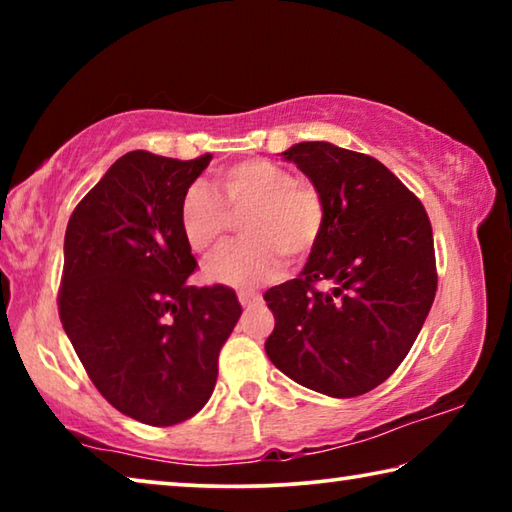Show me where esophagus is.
I'll return each mask as SVG.
<instances>
[{
	"label": "esophagus",
	"mask_w": 512,
	"mask_h": 512,
	"mask_svg": "<svg viewBox=\"0 0 512 512\" xmlns=\"http://www.w3.org/2000/svg\"><path fill=\"white\" fill-rule=\"evenodd\" d=\"M259 300H262V296H259V293H255V291H239L241 307H253V305H257Z\"/></svg>",
	"instance_id": "34e87169"
}]
</instances>
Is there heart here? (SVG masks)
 <instances>
[{
    "mask_svg": "<svg viewBox=\"0 0 512 512\" xmlns=\"http://www.w3.org/2000/svg\"><path fill=\"white\" fill-rule=\"evenodd\" d=\"M246 239L216 253L205 264L210 284L253 289L282 271V255L291 262L309 257L325 230V201L316 187L296 183L289 169L271 160H244L214 176V194L192 185L180 198L178 223L189 248L210 253L241 216Z\"/></svg>",
    "mask_w": 512,
    "mask_h": 512,
    "instance_id": "heart-1",
    "label": "heart"
}]
</instances>
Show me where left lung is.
Returning a JSON list of instances; mask_svg holds the SVG:
<instances>
[{"instance_id": "1", "label": "left lung", "mask_w": 512, "mask_h": 512, "mask_svg": "<svg viewBox=\"0 0 512 512\" xmlns=\"http://www.w3.org/2000/svg\"><path fill=\"white\" fill-rule=\"evenodd\" d=\"M280 155L318 189L327 219L302 273L264 293L275 316L264 348L300 386L357 397L393 375L436 298L429 216L370 155L329 142Z\"/></svg>"}]
</instances>
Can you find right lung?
Returning <instances> with one entry per match:
<instances>
[{"label":"right lung","mask_w":512,"mask_h":512,"mask_svg":"<svg viewBox=\"0 0 512 512\" xmlns=\"http://www.w3.org/2000/svg\"><path fill=\"white\" fill-rule=\"evenodd\" d=\"M210 160L121 155L65 232L60 323L99 393L151 427L203 409L241 316L232 289L187 284L196 259L178 207Z\"/></svg>","instance_id":"1"}]
</instances>
